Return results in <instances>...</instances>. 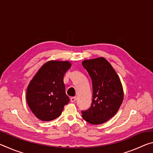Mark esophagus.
I'll return each mask as SVG.
<instances>
[{"label": "esophagus", "mask_w": 153, "mask_h": 153, "mask_svg": "<svg viewBox=\"0 0 153 153\" xmlns=\"http://www.w3.org/2000/svg\"><path fill=\"white\" fill-rule=\"evenodd\" d=\"M76 97H71V98H70V101H71V102H76Z\"/></svg>", "instance_id": "34e87169"}]
</instances>
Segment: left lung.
<instances>
[{
	"label": "left lung",
	"instance_id": "8db88e82",
	"mask_svg": "<svg viewBox=\"0 0 153 153\" xmlns=\"http://www.w3.org/2000/svg\"><path fill=\"white\" fill-rule=\"evenodd\" d=\"M92 83V102L82 117L91 124H102L113 117L123 100V90L120 77L105 58L82 62Z\"/></svg>",
	"mask_w": 153,
	"mask_h": 153
}]
</instances>
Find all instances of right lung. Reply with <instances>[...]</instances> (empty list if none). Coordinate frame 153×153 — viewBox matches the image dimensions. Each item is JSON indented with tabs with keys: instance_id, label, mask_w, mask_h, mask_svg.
I'll return each mask as SVG.
<instances>
[{
	"instance_id": "obj_1",
	"label": "right lung",
	"mask_w": 153,
	"mask_h": 153,
	"mask_svg": "<svg viewBox=\"0 0 153 153\" xmlns=\"http://www.w3.org/2000/svg\"><path fill=\"white\" fill-rule=\"evenodd\" d=\"M71 66L69 61H48L30 81L26 92L27 102L39 120L48 121L57 118L69 102L63 77Z\"/></svg>"
}]
</instances>
